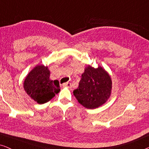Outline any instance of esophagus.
<instances>
[{"mask_svg":"<svg viewBox=\"0 0 149 149\" xmlns=\"http://www.w3.org/2000/svg\"><path fill=\"white\" fill-rule=\"evenodd\" d=\"M71 83H63L62 84V86L63 87H68V88H70V87H71Z\"/></svg>","mask_w":149,"mask_h":149,"instance_id":"34e87169","label":"esophagus"}]
</instances>
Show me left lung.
<instances>
[{"label":"left lung","instance_id":"1","mask_svg":"<svg viewBox=\"0 0 149 149\" xmlns=\"http://www.w3.org/2000/svg\"><path fill=\"white\" fill-rule=\"evenodd\" d=\"M112 80L104 68H95L87 65L81 75L78 88L74 95L81 105L88 109H97L103 105L111 95Z\"/></svg>","mask_w":149,"mask_h":149}]
</instances>
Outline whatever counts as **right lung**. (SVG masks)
<instances>
[{
    "instance_id": "obj_1",
    "label": "right lung",
    "mask_w": 149,
    "mask_h": 149,
    "mask_svg": "<svg viewBox=\"0 0 149 149\" xmlns=\"http://www.w3.org/2000/svg\"><path fill=\"white\" fill-rule=\"evenodd\" d=\"M47 66L37 65L26 77L24 88L27 94L39 104L47 102L60 91L58 80H51Z\"/></svg>"
}]
</instances>
